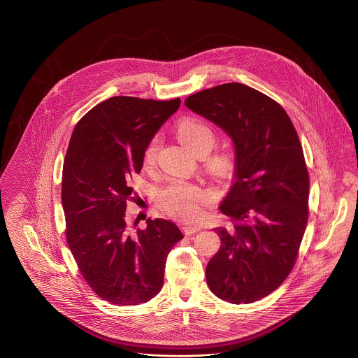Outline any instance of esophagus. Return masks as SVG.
Segmentation results:
<instances>
[{
	"instance_id": "esophagus-1",
	"label": "esophagus",
	"mask_w": 358,
	"mask_h": 358,
	"mask_svg": "<svg viewBox=\"0 0 358 358\" xmlns=\"http://www.w3.org/2000/svg\"><path fill=\"white\" fill-rule=\"evenodd\" d=\"M200 225H196V224H184V231L186 234H194L197 231H200Z\"/></svg>"
}]
</instances>
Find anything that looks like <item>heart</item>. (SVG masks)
Wrapping results in <instances>:
<instances>
[{
  "instance_id": "heart-1",
  "label": "heart",
  "mask_w": 358,
  "mask_h": 358,
  "mask_svg": "<svg viewBox=\"0 0 358 358\" xmlns=\"http://www.w3.org/2000/svg\"><path fill=\"white\" fill-rule=\"evenodd\" d=\"M176 131L178 137L186 143L197 156H203L210 152L215 145V131L212 127L196 117H189L181 120ZM158 140L153 138L145 149L143 153V162L146 166L155 164L157 157ZM209 166L213 169H221L227 165V158L217 156L209 159ZM206 199V192L202 190L194 184L176 180L169 185L165 186L158 193V201L161 206L169 215L182 218V220H192L200 212L201 202Z\"/></svg>"
}]
</instances>
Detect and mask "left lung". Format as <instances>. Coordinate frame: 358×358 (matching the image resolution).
I'll list each match as a JSON object with an SVG mask.
<instances>
[{
    "mask_svg": "<svg viewBox=\"0 0 358 358\" xmlns=\"http://www.w3.org/2000/svg\"><path fill=\"white\" fill-rule=\"evenodd\" d=\"M185 106L234 149L233 184L220 205L231 224L215 229L221 248L206 282L221 300L255 302L284 282L306 228L309 174L297 131L280 103L238 83L192 94Z\"/></svg>",
    "mask_w": 358,
    "mask_h": 358,
    "instance_id": "obj_1",
    "label": "left lung"
}]
</instances>
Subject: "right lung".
I'll return each instance as SVG.
<instances>
[{
  "instance_id": "right-lung-1",
  "label": "right lung",
  "mask_w": 358,
  "mask_h": 358,
  "mask_svg": "<svg viewBox=\"0 0 358 358\" xmlns=\"http://www.w3.org/2000/svg\"><path fill=\"white\" fill-rule=\"evenodd\" d=\"M180 103L117 96L90 109L73 130L61 193L66 240L86 282L115 305L152 300L169 252L184 238L169 220L148 218L134 233L125 221L130 178L141 172L146 146Z\"/></svg>"
}]
</instances>
